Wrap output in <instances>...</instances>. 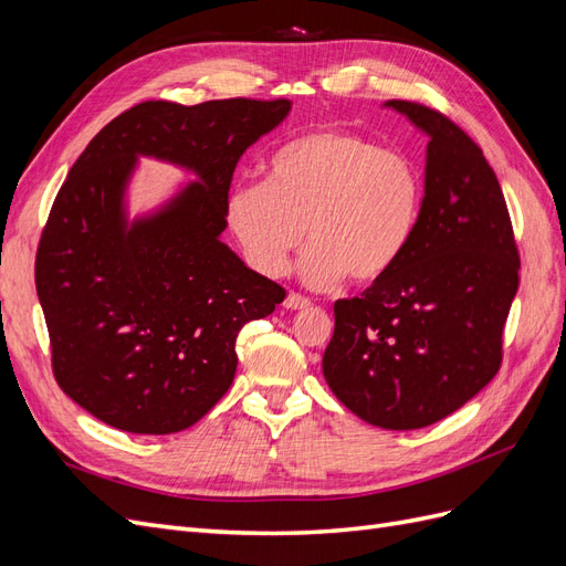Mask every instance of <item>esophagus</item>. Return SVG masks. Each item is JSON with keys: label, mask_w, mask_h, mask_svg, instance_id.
I'll list each match as a JSON object with an SVG mask.
<instances>
[{"label": "esophagus", "mask_w": 566, "mask_h": 566, "mask_svg": "<svg viewBox=\"0 0 566 566\" xmlns=\"http://www.w3.org/2000/svg\"><path fill=\"white\" fill-rule=\"evenodd\" d=\"M283 306H285V310H290V312L310 310V306H312V300H306V297H304V295H300V293H287V297H285Z\"/></svg>", "instance_id": "1"}]
</instances>
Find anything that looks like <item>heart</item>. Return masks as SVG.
I'll return each instance as SVG.
<instances>
[{
    "instance_id": "obj_1",
    "label": "heart",
    "mask_w": 566,
    "mask_h": 566,
    "mask_svg": "<svg viewBox=\"0 0 566 566\" xmlns=\"http://www.w3.org/2000/svg\"><path fill=\"white\" fill-rule=\"evenodd\" d=\"M424 184L403 153L366 136L316 129L271 153L266 179L235 186L227 227L252 269L281 276L302 245L312 287L373 285L397 269L418 231Z\"/></svg>"
}]
</instances>
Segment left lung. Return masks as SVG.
I'll return each instance as SVG.
<instances>
[{
    "mask_svg": "<svg viewBox=\"0 0 566 566\" xmlns=\"http://www.w3.org/2000/svg\"><path fill=\"white\" fill-rule=\"evenodd\" d=\"M385 108L430 139L420 224L387 279L335 302L323 378L361 420L420 430L465 406L499 373L520 254L482 148L432 108L410 101Z\"/></svg>",
    "mask_w": 566,
    "mask_h": 566,
    "instance_id": "1",
    "label": "left lung"
}]
</instances>
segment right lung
Returning <instances> with one entry per match:
<instances>
[{"mask_svg": "<svg viewBox=\"0 0 566 566\" xmlns=\"http://www.w3.org/2000/svg\"><path fill=\"white\" fill-rule=\"evenodd\" d=\"M290 101H146L84 148L49 212L35 285L59 387L132 434L196 424L233 382L235 337L285 290L227 243L233 169L276 129ZM139 157L197 175L158 209L128 219Z\"/></svg>", "mask_w": 566, "mask_h": 566, "instance_id": "right-lung-1", "label": "right lung"}]
</instances>
